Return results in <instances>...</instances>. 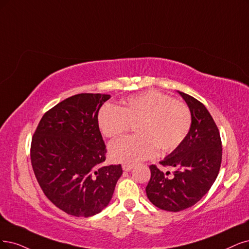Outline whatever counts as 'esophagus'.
I'll use <instances>...</instances> for the list:
<instances>
[{
    "instance_id": "34e87169",
    "label": "esophagus",
    "mask_w": 249,
    "mask_h": 249,
    "mask_svg": "<svg viewBox=\"0 0 249 249\" xmlns=\"http://www.w3.org/2000/svg\"><path fill=\"white\" fill-rule=\"evenodd\" d=\"M122 168L124 171H130L133 168V165L132 164H123Z\"/></svg>"
}]
</instances>
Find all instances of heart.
Returning <instances> with one entry per match:
<instances>
[{
	"label": "heart",
	"mask_w": 249,
	"mask_h": 249,
	"mask_svg": "<svg viewBox=\"0 0 249 249\" xmlns=\"http://www.w3.org/2000/svg\"><path fill=\"white\" fill-rule=\"evenodd\" d=\"M98 125L103 134L112 139L135 125L137 135L109 145L114 161L133 164L153 157L157 149L162 153L176 150L190 131L192 115L186 104L157 91H146L128 97L120 107H101Z\"/></svg>",
	"instance_id": "obj_1"
}]
</instances>
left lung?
Segmentation results:
<instances>
[{"instance_id":"left-lung-1","label":"left lung","mask_w":249,"mask_h":249,"mask_svg":"<svg viewBox=\"0 0 249 249\" xmlns=\"http://www.w3.org/2000/svg\"><path fill=\"white\" fill-rule=\"evenodd\" d=\"M188 104L192 125L183 142L160 164L173 168L163 172L150 165L151 178L145 188L152 203L166 211L187 209L203 197L213 185L222 164V140L213 118L205 106L179 92Z\"/></svg>"}]
</instances>
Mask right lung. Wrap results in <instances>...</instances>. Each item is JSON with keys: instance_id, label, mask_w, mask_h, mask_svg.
<instances>
[{"instance_id": "add662e5", "label": "right lung", "mask_w": 249, "mask_h": 249, "mask_svg": "<svg viewBox=\"0 0 249 249\" xmlns=\"http://www.w3.org/2000/svg\"><path fill=\"white\" fill-rule=\"evenodd\" d=\"M108 94L81 93L46 112L33 135L31 162L52 203L73 216L100 213L112 199L121 165L105 166L107 148L98 126Z\"/></svg>"}]
</instances>
